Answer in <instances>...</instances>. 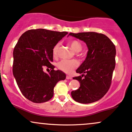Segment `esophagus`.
I'll list each match as a JSON object with an SVG mask.
<instances>
[{
  "instance_id": "1",
  "label": "esophagus",
  "mask_w": 132,
  "mask_h": 132,
  "mask_svg": "<svg viewBox=\"0 0 132 132\" xmlns=\"http://www.w3.org/2000/svg\"><path fill=\"white\" fill-rule=\"evenodd\" d=\"M66 78L68 80H71V79H72V77L71 76H70V75H67Z\"/></svg>"
}]
</instances>
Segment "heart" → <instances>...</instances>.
<instances>
[{"label": "heart", "instance_id": "1", "mask_svg": "<svg viewBox=\"0 0 132 132\" xmlns=\"http://www.w3.org/2000/svg\"><path fill=\"white\" fill-rule=\"evenodd\" d=\"M69 45L75 52H79L82 49V45L80 42L76 40H73L69 42ZM60 44H57L52 49V55L54 57H57ZM78 66V62L75 60H62L57 64V67L59 70L67 73H70Z\"/></svg>", "mask_w": 132, "mask_h": 132}]
</instances>
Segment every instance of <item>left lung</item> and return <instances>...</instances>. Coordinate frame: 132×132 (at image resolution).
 I'll use <instances>...</instances> for the list:
<instances>
[{
    "label": "left lung",
    "mask_w": 132,
    "mask_h": 132,
    "mask_svg": "<svg viewBox=\"0 0 132 132\" xmlns=\"http://www.w3.org/2000/svg\"><path fill=\"white\" fill-rule=\"evenodd\" d=\"M69 35L84 41L88 47L87 57L77 69L82 75L73 77L80 84L78 89L71 92L75 101L90 103L98 101L110 87L115 67V45L105 35L97 32L70 33Z\"/></svg>",
    "instance_id": "8db88e82"
}]
</instances>
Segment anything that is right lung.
I'll use <instances>...</instances> for the list:
<instances>
[{
	"label": "right lung",
	"instance_id": "1",
	"mask_svg": "<svg viewBox=\"0 0 132 132\" xmlns=\"http://www.w3.org/2000/svg\"><path fill=\"white\" fill-rule=\"evenodd\" d=\"M68 32L44 29H32L19 38L13 52V75L23 95L34 103L48 101L54 95L57 83L65 79L61 70H55L52 49ZM44 66L51 69L48 74Z\"/></svg>",
	"mask_w": 132,
	"mask_h": 132
}]
</instances>
